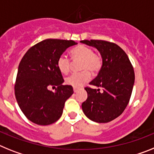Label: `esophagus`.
<instances>
[{
    "instance_id": "esophagus-1",
    "label": "esophagus",
    "mask_w": 154,
    "mask_h": 154,
    "mask_svg": "<svg viewBox=\"0 0 154 154\" xmlns=\"http://www.w3.org/2000/svg\"><path fill=\"white\" fill-rule=\"evenodd\" d=\"M78 90H79V89L77 88H73V91L75 92V93H76V92L78 91Z\"/></svg>"
}]
</instances>
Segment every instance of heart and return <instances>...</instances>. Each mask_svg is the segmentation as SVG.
Segmentation results:
<instances>
[{"label": "heart", "instance_id": "1", "mask_svg": "<svg viewBox=\"0 0 154 154\" xmlns=\"http://www.w3.org/2000/svg\"><path fill=\"white\" fill-rule=\"evenodd\" d=\"M70 56L73 61L81 60L80 69L83 71L73 73L66 79L67 85L73 88H80L90 81L91 73H97L100 70L102 65L101 57L89 46L78 45L70 51ZM57 66L59 70L63 74H67L71 68V61L66 55H60L57 61Z\"/></svg>", "mask_w": 154, "mask_h": 154}]
</instances>
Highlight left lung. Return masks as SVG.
Wrapping results in <instances>:
<instances>
[{
    "mask_svg": "<svg viewBox=\"0 0 154 154\" xmlns=\"http://www.w3.org/2000/svg\"><path fill=\"white\" fill-rule=\"evenodd\" d=\"M81 42L96 48L102 58L99 73L90 82L102 91L86 87L88 98L82 103V110L92 121L109 122L119 117L129 103L134 85V69L126 53L116 43L104 40Z\"/></svg>",
    "mask_w": 154,
    "mask_h": 154,
    "instance_id": "8db88e82",
    "label": "left lung"
}]
</instances>
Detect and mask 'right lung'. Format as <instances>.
<instances>
[{
  "label": "right lung",
  "mask_w": 154,
  "mask_h": 154,
  "mask_svg": "<svg viewBox=\"0 0 154 154\" xmlns=\"http://www.w3.org/2000/svg\"><path fill=\"white\" fill-rule=\"evenodd\" d=\"M77 44L73 40L48 38L32 46L21 59L14 85V94L28 119L40 125L54 123L61 117L64 104L73 94V87L63 85L58 57ZM57 86L56 91L49 90Z\"/></svg>",
  "instance_id": "add662e5"
}]
</instances>
